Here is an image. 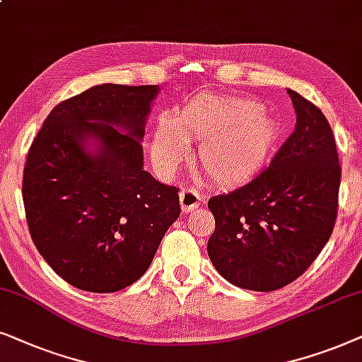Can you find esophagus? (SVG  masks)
Here are the masks:
<instances>
[{
	"mask_svg": "<svg viewBox=\"0 0 362 362\" xmlns=\"http://www.w3.org/2000/svg\"><path fill=\"white\" fill-rule=\"evenodd\" d=\"M200 200H202L200 192L195 190V189H190V187H187V189L180 192L182 211H184V214H190L192 210L197 209V206L200 205Z\"/></svg>",
	"mask_w": 362,
	"mask_h": 362,
	"instance_id": "34e87169",
	"label": "esophagus"
}]
</instances>
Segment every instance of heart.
<instances>
[{
	"label": "heart",
	"mask_w": 362,
	"mask_h": 362,
	"mask_svg": "<svg viewBox=\"0 0 362 362\" xmlns=\"http://www.w3.org/2000/svg\"><path fill=\"white\" fill-rule=\"evenodd\" d=\"M281 125L255 100L202 95L180 109L173 125L162 119L153 131L151 156L172 172L189 156L190 142H202L199 162L220 187L257 177L276 151Z\"/></svg>",
	"instance_id": "b5f03b06"
}]
</instances>
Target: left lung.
<instances>
[{
  "mask_svg": "<svg viewBox=\"0 0 362 362\" xmlns=\"http://www.w3.org/2000/svg\"><path fill=\"white\" fill-rule=\"evenodd\" d=\"M286 90L296 125L269 167L209 200L211 263L231 285L252 291H274L301 276L338 215L341 165L329 122L315 104Z\"/></svg>",
  "mask_w": 362,
  "mask_h": 362,
  "instance_id": "obj_1",
  "label": "left lung"
}]
</instances>
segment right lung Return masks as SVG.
Segmentation results:
<instances>
[{
  "label": "right lung",
  "mask_w": 362,
  "mask_h": 362,
  "mask_svg": "<svg viewBox=\"0 0 362 362\" xmlns=\"http://www.w3.org/2000/svg\"><path fill=\"white\" fill-rule=\"evenodd\" d=\"M158 86H94L57 104L28 153L26 220L37 252L69 285L114 293L151 267L180 215L177 187L144 170Z\"/></svg>",
  "instance_id": "right-lung-1"
}]
</instances>
